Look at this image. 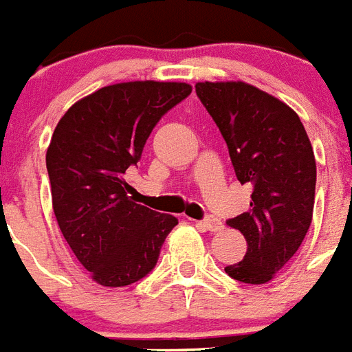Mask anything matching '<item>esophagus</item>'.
I'll list each match as a JSON object with an SVG mask.
<instances>
[{
  "label": "esophagus",
  "instance_id": "obj_1",
  "mask_svg": "<svg viewBox=\"0 0 352 352\" xmlns=\"http://www.w3.org/2000/svg\"><path fill=\"white\" fill-rule=\"evenodd\" d=\"M199 224L203 228H205V230L212 231V233H215V231H221L222 230V222L219 221V219H215V217H206L205 221H201Z\"/></svg>",
  "mask_w": 352,
  "mask_h": 352
}]
</instances>
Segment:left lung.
<instances>
[{
  "label": "left lung",
  "instance_id": "1",
  "mask_svg": "<svg viewBox=\"0 0 352 352\" xmlns=\"http://www.w3.org/2000/svg\"><path fill=\"white\" fill-rule=\"evenodd\" d=\"M196 92L226 140L236 179L253 185L248 212L228 221L248 251L224 270L242 283H267L311 224L317 165L310 139L292 108L249 83L205 82Z\"/></svg>",
  "mask_w": 352,
  "mask_h": 352
}]
</instances>
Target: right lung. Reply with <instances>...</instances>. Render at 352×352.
<instances>
[{"label": "right lung", "instance_id": "1", "mask_svg": "<svg viewBox=\"0 0 352 352\" xmlns=\"http://www.w3.org/2000/svg\"><path fill=\"white\" fill-rule=\"evenodd\" d=\"M188 83L128 82L96 90L60 119L46 153L51 199L69 248L103 287H126L155 269L178 219L137 205L126 170Z\"/></svg>", "mask_w": 352, "mask_h": 352}]
</instances>
